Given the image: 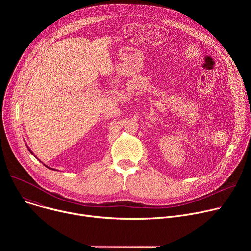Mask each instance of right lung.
I'll use <instances>...</instances> for the list:
<instances>
[{
  "instance_id": "add662e5",
  "label": "right lung",
  "mask_w": 251,
  "mask_h": 251,
  "mask_svg": "<svg viewBox=\"0 0 251 251\" xmlns=\"http://www.w3.org/2000/svg\"><path fill=\"white\" fill-rule=\"evenodd\" d=\"M28 150H29V149H28ZM29 151H30V152H31V151H30V150H29ZM31 153H32V152H31ZM48 168H49V167H48Z\"/></svg>"
}]
</instances>
